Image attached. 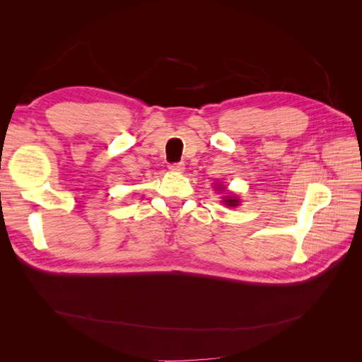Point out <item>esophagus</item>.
<instances>
[{
    "mask_svg": "<svg viewBox=\"0 0 362 362\" xmlns=\"http://www.w3.org/2000/svg\"><path fill=\"white\" fill-rule=\"evenodd\" d=\"M184 163H172V164H169V170L170 172H178V173H181V172H184Z\"/></svg>",
    "mask_w": 362,
    "mask_h": 362,
    "instance_id": "1",
    "label": "esophagus"
}]
</instances>
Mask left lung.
I'll use <instances>...</instances> for the list:
<instances>
[{
	"label": "left lung",
	"mask_w": 362,
	"mask_h": 362,
	"mask_svg": "<svg viewBox=\"0 0 362 362\" xmlns=\"http://www.w3.org/2000/svg\"><path fill=\"white\" fill-rule=\"evenodd\" d=\"M218 185V184H217ZM217 190H223V187L222 185H218V189ZM223 204L226 205V206H237L238 204H240V199L237 198V196H233V194H228V196H223Z\"/></svg>",
	"instance_id": "obj_1"
}]
</instances>
